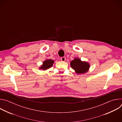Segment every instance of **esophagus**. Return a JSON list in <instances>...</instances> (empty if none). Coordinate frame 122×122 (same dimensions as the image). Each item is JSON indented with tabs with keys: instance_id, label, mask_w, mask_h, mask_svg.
I'll use <instances>...</instances> for the list:
<instances>
[{
	"instance_id": "esophagus-1",
	"label": "esophagus",
	"mask_w": 122,
	"mask_h": 122,
	"mask_svg": "<svg viewBox=\"0 0 122 122\" xmlns=\"http://www.w3.org/2000/svg\"><path fill=\"white\" fill-rule=\"evenodd\" d=\"M61 60L62 61H65L66 60V57L63 56V57H62L61 58Z\"/></svg>"
}]
</instances>
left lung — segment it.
<instances>
[{
	"label": "left lung",
	"mask_w": 122,
	"mask_h": 122,
	"mask_svg": "<svg viewBox=\"0 0 122 122\" xmlns=\"http://www.w3.org/2000/svg\"><path fill=\"white\" fill-rule=\"evenodd\" d=\"M71 66L77 74L86 72L90 67L89 63L85 61L82 62L81 59L77 58H75L71 62Z\"/></svg>",
	"instance_id": "1"
}]
</instances>
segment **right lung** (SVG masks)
Listing matches in <instances>:
<instances>
[{
  "label": "right lung",
  "mask_w": 122,
  "mask_h": 122,
  "mask_svg": "<svg viewBox=\"0 0 122 122\" xmlns=\"http://www.w3.org/2000/svg\"><path fill=\"white\" fill-rule=\"evenodd\" d=\"M54 61L51 59L46 60L43 62V65L40 67V69H43V70H46V69L51 67L53 65Z\"/></svg>",
  "instance_id": "right-lung-1"
}]
</instances>
